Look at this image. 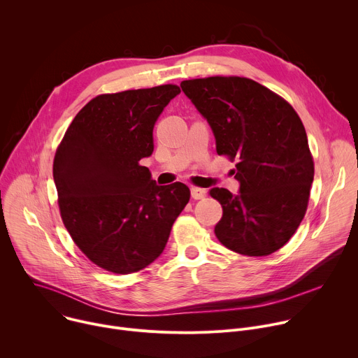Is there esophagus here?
I'll return each instance as SVG.
<instances>
[{
	"label": "esophagus",
	"instance_id": "esophagus-1",
	"mask_svg": "<svg viewBox=\"0 0 358 358\" xmlns=\"http://www.w3.org/2000/svg\"><path fill=\"white\" fill-rule=\"evenodd\" d=\"M206 195H207V191L203 189V188H198V187H192L191 188V196L194 199H201V198H203Z\"/></svg>",
	"mask_w": 358,
	"mask_h": 358
}]
</instances>
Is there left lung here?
<instances>
[{
	"mask_svg": "<svg viewBox=\"0 0 358 358\" xmlns=\"http://www.w3.org/2000/svg\"><path fill=\"white\" fill-rule=\"evenodd\" d=\"M210 123L218 156L238 162L239 194L213 188L222 206L218 241L246 257L280 249L308 210L315 163L304 126L290 103L248 78L210 76L181 82Z\"/></svg>",
	"mask_w": 358,
	"mask_h": 358,
	"instance_id": "8db88e82",
	"label": "left lung"
}]
</instances>
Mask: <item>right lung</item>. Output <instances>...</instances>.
Masks as SVG:
<instances>
[{
	"label": "right lung",
	"instance_id": "right-lung-1",
	"mask_svg": "<svg viewBox=\"0 0 358 358\" xmlns=\"http://www.w3.org/2000/svg\"><path fill=\"white\" fill-rule=\"evenodd\" d=\"M177 85L105 93L75 116L54 159L65 228L99 268L127 275L155 262L189 201L182 182L157 185L140 160Z\"/></svg>",
	"mask_w": 358,
	"mask_h": 358
}]
</instances>
